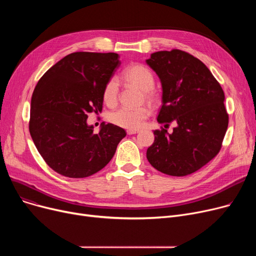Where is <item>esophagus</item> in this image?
I'll use <instances>...</instances> for the list:
<instances>
[{
	"label": "esophagus",
	"mask_w": 256,
	"mask_h": 256,
	"mask_svg": "<svg viewBox=\"0 0 256 256\" xmlns=\"http://www.w3.org/2000/svg\"><path fill=\"white\" fill-rule=\"evenodd\" d=\"M126 132H128V135H134V134H138L139 130H128Z\"/></svg>",
	"instance_id": "obj_1"
}]
</instances>
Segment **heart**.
Wrapping results in <instances>:
<instances>
[{
	"label": "heart",
	"instance_id": "b5f03b06",
	"mask_svg": "<svg viewBox=\"0 0 256 256\" xmlns=\"http://www.w3.org/2000/svg\"><path fill=\"white\" fill-rule=\"evenodd\" d=\"M122 78L128 83L138 87L143 91L147 100L154 102L156 100V92L152 90L154 86V76L150 68L142 64H134L128 66L124 72ZM119 92V82L116 78H111L104 85L102 98L106 104H114L117 102ZM146 109H132V108H120L109 115L112 124L124 128H138L144 119L147 117Z\"/></svg>",
	"mask_w": 256,
	"mask_h": 256
}]
</instances>
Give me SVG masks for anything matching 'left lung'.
<instances>
[{
  "instance_id": "1",
  "label": "left lung",
  "mask_w": 256,
  "mask_h": 256,
  "mask_svg": "<svg viewBox=\"0 0 256 256\" xmlns=\"http://www.w3.org/2000/svg\"><path fill=\"white\" fill-rule=\"evenodd\" d=\"M146 63L162 84L158 122L178 124L172 134L154 132L146 158L162 173L189 176L221 150L228 126L223 89L202 62L184 50L156 52Z\"/></svg>"
}]
</instances>
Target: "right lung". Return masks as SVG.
<instances>
[{"label":"right lung","instance_id":"obj_1","mask_svg":"<svg viewBox=\"0 0 256 256\" xmlns=\"http://www.w3.org/2000/svg\"><path fill=\"white\" fill-rule=\"evenodd\" d=\"M118 54L76 52L42 76L31 100L29 130L46 163L66 178H83L102 170L126 132L102 124L98 134L88 114L102 110V92L116 68Z\"/></svg>","mask_w":256,"mask_h":256}]
</instances>
